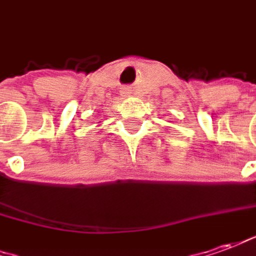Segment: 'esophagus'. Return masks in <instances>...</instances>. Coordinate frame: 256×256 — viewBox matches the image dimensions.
Here are the masks:
<instances>
[{
  "label": "esophagus",
  "mask_w": 256,
  "mask_h": 256,
  "mask_svg": "<svg viewBox=\"0 0 256 256\" xmlns=\"http://www.w3.org/2000/svg\"><path fill=\"white\" fill-rule=\"evenodd\" d=\"M122 95H123V96L130 95V88H123V90H122Z\"/></svg>",
  "instance_id": "obj_1"
}]
</instances>
